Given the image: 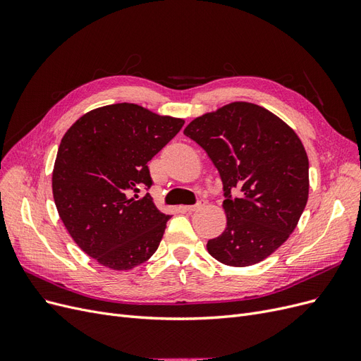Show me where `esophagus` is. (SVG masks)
<instances>
[{
    "mask_svg": "<svg viewBox=\"0 0 361 361\" xmlns=\"http://www.w3.org/2000/svg\"><path fill=\"white\" fill-rule=\"evenodd\" d=\"M203 206H204V200H199V202L195 203V204L183 206V211H187V212H194V211H197V209H202Z\"/></svg>",
    "mask_w": 361,
    "mask_h": 361,
    "instance_id": "1",
    "label": "esophagus"
}]
</instances>
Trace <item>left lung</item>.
<instances>
[{
	"instance_id": "obj_1",
	"label": "left lung",
	"mask_w": 361,
	"mask_h": 361,
	"mask_svg": "<svg viewBox=\"0 0 361 361\" xmlns=\"http://www.w3.org/2000/svg\"><path fill=\"white\" fill-rule=\"evenodd\" d=\"M183 134L223 180L227 226L207 241V251L228 267L259 264L286 241L307 203L309 158L301 140L280 117L250 102L194 118Z\"/></svg>"
}]
</instances>
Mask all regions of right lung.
<instances>
[{
	"mask_svg": "<svg viewBox=\"0 0 361 361\" xmlns=\"http://www.w3.org/2000/svg\"><path fill=\"white\" fill-rule=\"evenodd\" d=\"M183 123L123 102L84 114L61 138L54 202L76 245L101 265L133 269L157 251L170 215L138 192L152 187L147 162Z\"/></svg>",
	"mask_w": 361,
	"mask_h": 361,
	"instance_id": "add662e5",
	"label": "right lung"
}]
</instances>
